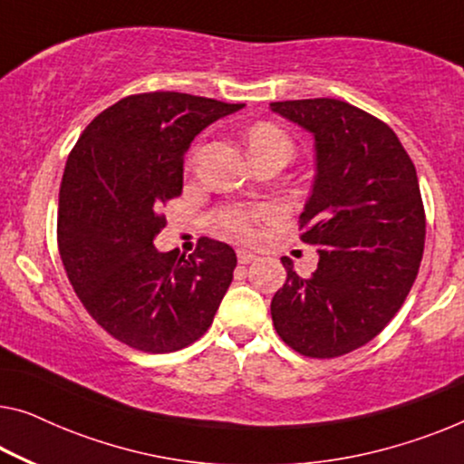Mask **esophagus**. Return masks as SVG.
Listing matches in <instances>:
<instances>
[{"instance_id":"esophagus-1","label":"esophagus","mask_w":464,"mask_h":464,"mask_svg":"<svg viewBox=\"0 0 464 464\" xmlns=\"http://www.w3.org/2000/svg\"><path fill=\"white\" fill-rule=\"evenodd\" d=\"M256 260V254L250 250H237V262L239 265H250Z\"/></svg>"}]
</instances>
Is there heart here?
Here are the masks:
<instances>
[{
	"label": "heart",
	"mask_w": 464,
	"mask_h": 464,
	"mask_svg": "<svg viewBox=\"0 0 464 464\" xmlns=\"http://www.w3.org/2000/svg\"><path fill=\"white\" fill-rule=\"evenodd\" d=\"M247 150H250L252 158L273 154V151L292 156L294 143L285 130H281L276 124L258 122L247 133ZM260 220H265V212L260 208H254V206H227V208H220L212 214L210 223L217 233L227 239L252 241Z\"/></svg>",
	"instance_id": "obj_1"
}]
</instances>
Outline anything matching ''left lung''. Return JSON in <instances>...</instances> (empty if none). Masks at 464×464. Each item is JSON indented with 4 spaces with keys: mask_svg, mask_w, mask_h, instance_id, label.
I'll return each mask as SVG.
<instances>
[{
    "mask_svg": "<svg viewBox=\"0 0 464 464\" xmlns=\"http://www.w3.org/2000/svg\"><path fill=\"white\" fill-rule=\"evenodd\" d=\"M316 141L313 196L300 239L319 247L310 276L287 271L271 302L276 334L308 358H337L387 327L417 279L425 208L417 170L383 121L348 102H273Z\"/></svg>",
    "mask_w": 464,
    "mask_h": 464,
    "instance_id": "obj_1",
    "label": "left lung"
}]
</instances>
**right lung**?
I'll return each mask as SVG.
<instances>
[{"label":"right lung","instance_id":"obj_1","mask_svg":"<svg viewBox=\"0 0 464 464\" xmlns=\"http://www.w3.org/2000/svg\"><path fill=\"white\" fill-rule=\"evenodd\" d=\"M189 93L127 95L87 124L60 185L58 250L89 316L129 348L166 354L198 342L233 281L237 256L202 237L193 254L158 252L160 212L183 191L199 130L237 112Z\"/></svg>","mask_w":464,"mask_h":464}]
</instances>
